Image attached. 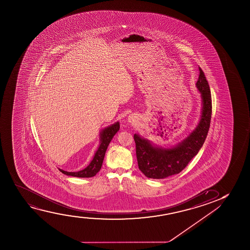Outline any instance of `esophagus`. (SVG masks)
Instances as JSON below:
<instances>
[{"mask_svg":"<svg viewBox=\"0 0 250 250\" xmlns=\"http://www.w3.org/2000/svg\"><path fill=\"white\" fill-rule=\"evenodd\" d=\"M127 120H128L129 123L131 124V125H134V124L137 123V121H138V118H137V116H136L135 114H130V115H129V117H128Z\"/></svg>","mask_w":250,"mask_h":250,"instance_id":"obj_1","label":"esophagus"}]
</instances>
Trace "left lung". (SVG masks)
Instances as JSON below:
<instances>
[{"label": "left lung", "mask_w": 250, "mask_h": 250, "mask_svg": "<svg viewBox=\"0 0 250 250\" xmlns=\"http://www.w3.org/2000/svg\"><path fill=\"white\" fill-rule=\"evenodd\" d=\"M200 75L195 83L202 97V114L197 126L188 137L171 147L153 144L139 134L134 135L137 163L147 178L162 179L178 174L198 154L208 132L212 115V97L205 74L199 67Z\"/></svg>", "instance_id": "8db88e82"}]
</instances>
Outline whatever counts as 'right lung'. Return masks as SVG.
<instances>
[{
  "label": "right lung",
  "mask_w": 250,
  "mask_h": 250,
  "mask_svg": "<svg viewBox=\"0 0 250 250\" xmlns=\"http://www.w3.org/2000/svg\"><path fill=\"white\" fill-rule=\"evenodd\" d=\"M119 130H120V122H115L109 126L106 127L101 130L99 147L94 154L92 161H90L88 167H86L84 169L79 171H73V172L64 171L62 169H59V170L64 174L77 177V178H91L96 176V173L101 170L103 166L106 148L108 147L110 142L113 139L114 135L119 131Z\"/></svg>",
  "instance_id": "right-lung-1"
}]
</instances>
